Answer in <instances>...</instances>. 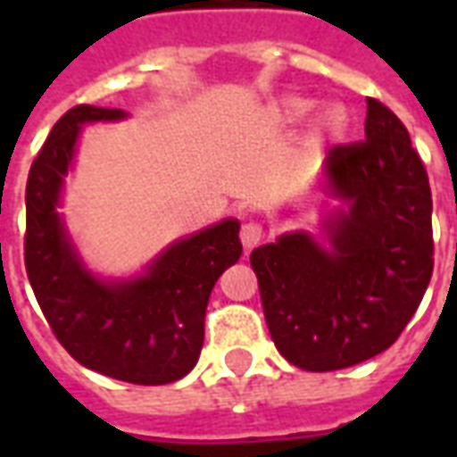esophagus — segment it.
Returning <instances> with one entry per match:
<instances>
[{
  "label": "esophagus",
  "mask_w": 457,
  "mask_h": 457,
  "mask_svg": "<svg viewBox=\"0 0 457 457\" xmlns=\"http://www.w3.org/2000/svg\"><path fill=\"white\" fill-rule=\"evenodd\" d=\"M262 237H264V229H262V225L259 222H254V220H247L242 228H239V239H242V247L245 249H254L262 242Z\"/></svg>",
  "instance_id": "obj_1"
}]
</instances>
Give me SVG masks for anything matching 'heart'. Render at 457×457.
Segmentation results:
<instances>
[{
	"label": "heart",
	"instance_id": "b5f03b06",
	"mask_svg": "<svg viewBox=\"0 0 457 457\" xmlns=\"http://www.w3.org/2000/svg\"><path fill=\"white\" fill-rule=\"evenodd\" d=\"M311 107H313V103L301 100V97H291V100H287V104H284L287 114L288 117H294V120L306 117V114L311 112ZM345 127H347V114H345V110H340V107H330V110H326L323 117H320V129L326 131V134H330V137L343 134Z\"/></svg>",
	"mask_w": 457,
	"mask_h": 457
}]
</instances>
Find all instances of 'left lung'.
Masks as SVG:
<instances>
[{
    "label": "left lung",
    "mask_w": 457,
    "mask_h": 457,
    "mask_svg": "<svg viewBox=\"0 0 457 457\" xmlns=\"http://www.w3.org/2000/svg\"><path fill=\"white\" fill-rule=\"evenodd\" d=\"M345 203L326 222L328 247L287 232L252 252L277 350L308 372L384 353L402 336L433 274L431 186L402 120L367 97L364 139L323 161Z\"/></svg>",
    "instance_id": "1"
}]
</instances>
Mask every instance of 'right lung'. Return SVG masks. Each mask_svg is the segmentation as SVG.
Wrapping results in <instances>:
<instances>
[{
  "mask_svg": "<svg viewBox=\"0 0 457 457\" xmlns=\"http://www.w3.org/2000/svg\"><path fill=\"white\" fill-rule=\"evenodd\" d=\"M124 114L78 104L55 121L29 170L24 262L36 301L71 357L121 382L156 386L198 362L210 291L242 257V242L237 220H222L170 245L137 278L103 281L85 269L55 208L83 124Z\"/></svg>",
  "mask_w": 457,
  "mask_h": 457,
  "instance_id": "add662e5",
  "label": "right lung"
}]
</instances>
